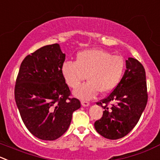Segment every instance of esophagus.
<instances>
[{
    "instance_id": "obj_1",
    "label": "esophagus",
    "mask_w": 160,
    "mask_h": 160,
    "mask_svg": "<svg viewBox=\"0 0 160 160\" xmlns=\"http://www.w3.org/2000/svg\"><path fill=\"white\" fill-rule=\"evenodd\" d=\"M81 105H82V106L87 107V106H89L90 103L88 102H87V101H82Z\"/></svg>"
}]
</instances>
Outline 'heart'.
Wrapping results in <instances>:
<instances>
[{
    "mask_svg": "<svg viewBox=\"0 0 160 160\" xmlns=\"http://www.w3.org/2000/svg\"><path fill=\"white\" fill-rule=\"evenodd\" d=\"M125 70L121 56L112 55L102 49H88L79 52L76 62H65L62 74L66 84L76 88L86 78L88 82L77 88L73 95L82 100L94 98L100 92L108 94L119 84Z\"/></svg>",
    "mask_w": 160,
    "mask_h": 160,
    "instance_id": "heart-1",
    "label": "heart"
}]
</instances>
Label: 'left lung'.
Segmentation results:
<instances>
[{
    "instance_id": "8db88e82",
    "label": "left lung",
    "mask_w": 160,
    "mask_h": 160,
    "mask_svg": "<svg viewBox=\"0 0 160 160\" xmlns=\"http://www.w3.org/2000/svg\"><path fill=\"white\" fill-rule=\"evenodd\" d=\"M126 70L119 84L97 105L103 107L102 117L94 123L97 132L116 140L129 134L138 122L148 102L143 66L134 58L126 60ZM111 103L108 108V104Z\"/></svg>"
}]
</instances>
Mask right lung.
Here are the masks:
<instances>
[{"label":"right lung","instance_id":"1","mask_svg":"<svg viewBox=\"0 0 160 160\" xmlns=\"http://www.w3.org/2000/svg\"><path fill=\"white\" fill-rule=\"evenodd\" d=\"M66 55L58 44L27 55L16 79L15 98L25 126L37 138L54 141L68 130L72 112L80 108L62 74Z\"/></svg>","mask_w":160,"mask_h":160}]
</instances>
